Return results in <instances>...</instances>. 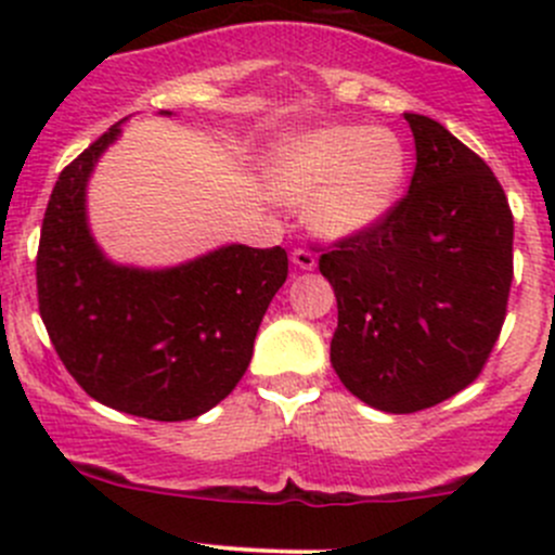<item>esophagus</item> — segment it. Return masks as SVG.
<instances>
[{
  "label": "esophagus",
  "instance_id": "obj_1",
  "mask_svg": "<svg viewBox=\"0 0 555 555\" xmlns=\"http://www.w3.org/2000/svg\"><path fill=\"white\" fill-rule=\"evenodd\" d=\"M293 262L298 268H304V271H311V268L317 266V257H313V251H309V249H295Z\"/></svg>",
  "mask_w": 555,
  "mask_h": 555
}]
</instances>
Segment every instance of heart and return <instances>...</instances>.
Instances as JSON below:
<instances>
[{"mask_svg": "<svg viewBox=\"0 0 555 555\" xmlns=\"http://www.w3.org/2000/svg\"><path fill=\"white\" fill-rule=\"evenodd\" d=\"M408 177V150L389 128L327 126L289 137L271 164V188L309 201V225L324 238L371 231L395 209Z\"/></svg>", "mask_w": 555, "mask_h": 555, "instance_id": "b5f03b06", "label": "heart"}]
</instances>
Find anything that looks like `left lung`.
<instances>
[{
	"label": "left lung",
	"instance_id": "left-lung-1",
	"mask_svg": "<svg viewBox=\"0 0 555 555\" xmlns=\"http://www.w3.org/2000/svg\"><path fill=\"white\" fill-rule=\"evenodd\" d=\"M405 120L416 142L408 193L319 257L338 300L330 362L386 413L433 408L480 376L513 282V215L494 171L433 117Z\"/></svg>",
	"mask_w": 555,
	"mask_h": 555
}]
</instances>
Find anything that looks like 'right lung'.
<instances>
[{"instance_id": "1", "label": "right lung", "mask_w": 555, "mask_h": 555, "mask_svg": "<svg viewBox=\"0 0 555 555\" xmlns=\"http://www.w3.org/2000/svg\"><path fill=\"white\" fill-rule=\"evenodd\" d=\"M120 122L77 155L50 193L37 251L39 317L93 400L184 422L242 382L268 304L287 282V251L228 244L155 271L112 262L88 225L86 188Z\"/></svg>"}]
</instances>
